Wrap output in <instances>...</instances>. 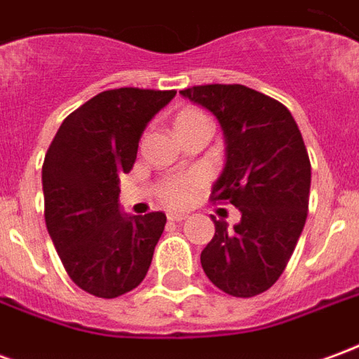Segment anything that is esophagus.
<instances>
[{
	"label": "esophagus",
	"mask_w": 359,
	"mask_h": 359,
	"mask_svg": "<svg viewBox=\"0 0 359 359\" xmlns=\"http://www.w3.org/2000/svg\"><path fill=\"white\" fill-rule=\"evenodd\" d=\"M187 217V213H167V219H169V221H184Z\"/></svg>",
	"instance_id": "34e87169"
}]
</instances>
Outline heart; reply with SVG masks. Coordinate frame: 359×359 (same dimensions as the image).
Returning a JSON list of instances; mask_svg holds the SVG:
<instances>
[{
    "label": "heart",
    "mask_w": 359,
    "mask_h": 359,
    "mask_svg": "<svg viewBox=\"0 0 359 359\" xmlns=\"http://www.w3.org/2000/svg\"><path fill=\"white\" fill-rule=\"evenodd\" d=\"M203 126L210 128V118L205 117L203 111L196 109V107H184L172 117V130L177 133V136L188 133V130H194V128H203ZM200 187H202V177L196 172H188V175H177V177H169L167 180H163L157 194L165 205L180 208L192 198V194Z\"/></svg>",
    "instance_id": "heart-1"
}]
</instances>
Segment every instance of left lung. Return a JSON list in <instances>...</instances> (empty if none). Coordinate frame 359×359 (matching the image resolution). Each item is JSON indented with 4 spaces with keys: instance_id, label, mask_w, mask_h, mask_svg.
I'll list each match as a JSON object with an SVG mask.
<instances>
[{
    "instance_id": "8db88e82",
    "label": "left lung",
    "mask_w": 359,
    "mask_h": 359,
    "mask_svg": "<svg viewBox=\"0 0 359 359\" xmlns=\"http://www.w3.org/2000/svg\"><path fill=\"white\" fill-rule=\"evenodd\" d=\"M221 123L226 163L211 190L213 202L242 213L229 229L215 217L202 267L213 285L236 298L265 292L283 275L308 217L311 165L300 128L277 100L242 84L180 90Z\"/></svg>"
}]
</instances>
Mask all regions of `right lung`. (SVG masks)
Here are the masks:
<instances>
[{
    "label": "right lung",
    "mask_w": 359,
    "mask_h": 359,
    "mask_svg": "<svg viewBox=\"0 0 359 359\" xmlns=\"http://www.w3.org/2000/svg\"><path fill=\"white\" fill-rule=\"evenodd\" d=\"M175 94L117 88L94 95L61 123L46 154V226L67 275L92 296L117 298L148 273L167 217L123 215L118 177L133 169L144 128Z\"/></svg>",
    "instance_id": "1"
}]
</instances>
